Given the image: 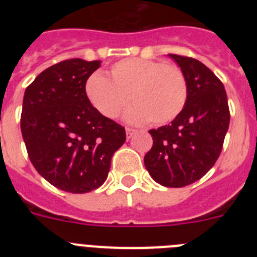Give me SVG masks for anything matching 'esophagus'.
Wrapping results in <instances>:
<instances>
[{"instance_id": "1", "label": "esophagus", "mask_w": 257, "mask_h": 257, "mask_svg": "<svg viewBox=\"0 0 257 257\" xmlns=\"http://www.w3.org/2000/svg\"><path fill=\"white\" fill-rule=\"evenodd\" d=\"M135 133H136V130H134V128H130V127H127V128H126V138H127V139H131Z\"/></svg>"}]
</instances>
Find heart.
I'll list each match as a JSON object with an SVG mask.
<instances>
[{
  "label": "heart",
  "instance_id": "heart-1",
  "mask_svg": "<svg viewBox=\"0 0 257 257\" xmlns=\"http://www.w3.org/2000/svg\"><path fill=\"white\" fill-rule=\"evenodd\" d=\"M88 101L106 118H114L131 100L135 105L124 113V119L140 124L171 122L188 99L187 78L180 68L161 60L123 59L112 65L109 77L91 74L85 83Z\"/></svg>",
  "mask_w": 257,
  "mask_h": 257
}]
</instances>
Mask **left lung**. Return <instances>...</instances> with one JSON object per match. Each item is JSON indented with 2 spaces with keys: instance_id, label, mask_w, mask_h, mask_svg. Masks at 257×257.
<instances>
[{
  "instance_id": "8db88e82",
  "label": "left lung",
  "mask_w": 257,
  "mask_h": 257,
  "mask_svg": "<svg viewBox=\"0 0 257 257\" xmlns=\"http://www.w3.org/2000/svg\"><path fill=\"white\" fill-rule=\"evenodd\" d=\"M187 78L188 99L170 124L153 128V147L144 165L154 181L167 188L194 183L215 165L230 121L228 97L219 78L203 63L169 54Z\"/></svg>"
}]
</instances>
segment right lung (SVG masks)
Masks as SVG:
<instances>
[{"label": "right lung", "instance_id": "add662e5", "mask_svg": "<svg viewBox=\"0 0 257 257\" xmlns=\"http://www.w3.org/2000/svg\"><path fill=\"white\" fill-rule=\"evenodd\" d=\"M100 60L69 59L45 69L24 92L20 127L32 165L50 184L88 193L106 180L124 127L88 101L87 78Z\"/></svg>", "mask_w": 257, "mask_h": 257}]
</instances>
